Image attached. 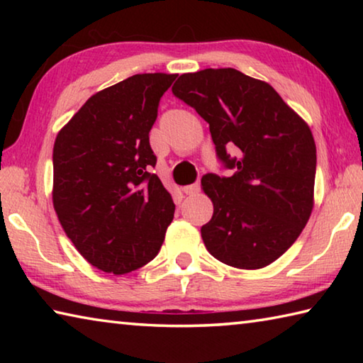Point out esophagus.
Masks as SVG:
<instances>
[{
    "label": "esophagus",
    "mask_w": 363,
    "mask_h": 363,
    "mask_svg": "<svg viewBox=\"0 0 363 363\" xmlns=\"http://www.w3.org/2000/svg\"><path fill=\"white\" fill-rule=\"evenodd\" d=\"M182 192L186 194V195H195V194H199V192H200V184L195 182V184H190V186L182 187Z\"/></svg>",
    "instance_id": "1"
}]
</instances>
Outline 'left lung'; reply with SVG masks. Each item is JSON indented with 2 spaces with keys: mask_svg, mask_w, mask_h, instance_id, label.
<instances>
[{
  "mask_svg": "<svg viewBox=\"0 0 363 363\" xmlns=\"http://www.w3.org/2000/svg\"><path fill=\"white\" fill-rule=\"evenodd\" d=\"M173 94L210 125L218 158L235 169L230 177H201L214 208L201 227L206 250L237 269L269 266L296 242L314 208L317 152L309 126L269 83L235 69L184 73Z\"/></svg>",
  "mask_w": 363,
  "mask_h": 363,
  "instance_id": "8db88e82",
  "label": "left lung"
}]
</instances>
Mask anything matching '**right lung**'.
Wrapping results in <instances>:
<instances>
[{
	"instance_id": "right-lung-1",
	"label": "right lung",
	"mask_w": 363,
	"mask_h": 363,
	"mask_svg": "<svg viewBox=\"0 0 363 363\" xmlns=\"http://www.w3.org/2000/svg\"><path fill=\"white\" fill-rule=\"evenodd\" d=\"M168 73H140L91 96L59 131L52 203L86 261L128 274L158 255L174 203L157 174L149 133Z\"/></svg>"
}]
</instances>
